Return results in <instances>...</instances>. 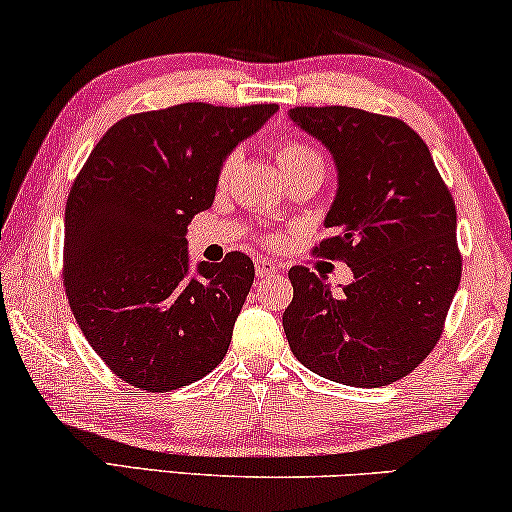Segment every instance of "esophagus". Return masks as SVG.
I'll use <instances>...</instances> for the list:
<instances>
[{"label":"esophagus","instance_id":"1","mask_svg":"<svg viewBox=\"0 0 512 512\" xmlns=\"http://www.w3.org/2000/svg\"><path fill=\"white\" fill-rule=\"evenodd\" d=\"M254 263H256V275L258 277H270V275H275V272H277V265L268 261V258H263V256H258Z\"/></svg>","mask_w":512,"mask_h":512}]
</instances>
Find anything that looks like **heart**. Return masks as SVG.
Wrapping results in <instances>:
<instances>
[{"mask_svg": "<svg viewBox=\"0 0 512 512\" xmlns=\"http://www.w3.org/2000/svg\"><path fill=\"white\" fill-rule=\"evenodd\" d=\"M237 153H230V156L221 163L219 170V181L228 179V174L235 170L237 165ZM277 163L282 174H291V172H300V170H324V158L317 149L307 146L298 139H284L282 144L277 146Z\"/></svg>", "mask_w": 512, "mask_h": 512, "instance_id": "1", "label": "heart"}]
</instances>
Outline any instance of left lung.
Returning <instances> with one entry per match:
<instances>
[{
	"instance_id": "8db88e82",
	"label": "left lung",
	"mask_w": 512,
	"mask_h": 512,
	"mask_svg": "<svg viewBox=\"0 0 512 512\" xmlns=\"http://www.w3.org/2000/svg\"><path fill=\"white\" fill-rule=\"evenodd\" d=\"M300 130L333 153L338 193L314 254L345 261L331 291L296 265L282 324L296 359L326 380L387 387L412 373L443 333L461 279L457 209L429 146L410 125L354 107H296Z\"/></svg>"
}]
</instances>
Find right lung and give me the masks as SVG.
<instances>
[{
  "label": "right lung",
  "instance_id": "1",
  "mask_svg": "<svg viewBox=\"0 0 512 512\" xmlns=\"http://www.w3.org/2000/svg\"><path fill=\"white\" fill-rule=\"evenodd\" d=\"M277 109L186 102L125 116L72 184L62 263L69 307L97 356L139 391L198 382L228 352L254 263L230 251L191 275L186 228L212 207L228 153Z\"/></svg>",
  "mask_w": 512,
  "mask_h": 512
}]
</instances>
